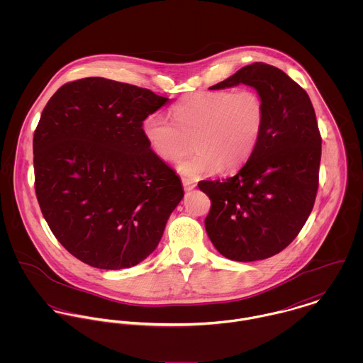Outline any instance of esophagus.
<instances>
[{"label":"esophagus","instance_id":"esophagus-1","mask_svg":"<svg viewBox=\"0 0 363 363\" xmlns=\"http://www.w3.org/2000/svg\"><path fill=\"white\" fill-rule=\"evenodd\" d=\"M182 183H183V187H184L186 191H190V190H193V189L197 186L196 182H193V180H190V179H186V177L182 179Z\"/></svg>","mask_w":363,"mask_h":363}]
</instances>
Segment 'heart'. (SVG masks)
Masks as SVG:
<instances>
[{
    "label": "heart",
    "instance_id": "heart-1",
    "mask_svg": "<svg viewBox=\"0 0 363 363\" xmlns=\"http://www.w3.org/2000/svg\"><path fill=\"white\" fill-rule=\"evenodd\" d=\"M174 121L152 113L143 121V133L156 155L176 160L189 177L207 176L218 169L242 166L255 152L265 124V104L259 92L207 91L187 96L173 107Z\"/></svg>",
    "mask_w": 363,
    "mask_h": 363
}]
</instances>
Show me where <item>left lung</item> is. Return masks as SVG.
<instances>
[{
  "label": "left lung",
  "instance_id": "obj_1",
  "mask_svg": "<svg viewBox=\"0 0 363 363\" xmlns=\"http://www.w3.org/2000/svg\"><path fill=\"white\" fill-rule=\"evenodd\" d=\"M239 84L253 86L265 104L259 144L235 176L199 187L211 200L212 245L223 257L246 262L278 255L306 223L318 189L321 137L309 95L279 68L253 62L209 89Z\"/></svg>",
  "mask_w": 363,
  "mask_h": 363
}]
</instances>
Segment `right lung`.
Returning <instances> with one entry per match:
<instances>
[{
	"label": "right lung",
	"instance_id": "add662e5",
	"mask_svg": "<svg viewBox=\"0 0 363 363\" xmlns=\"http://www.w3.org/2000/svg\"><path fill=\"white\" fill-rule=\"evenodd\" d=\"M169 99L92 77L62 85L33 135L35 190L57 240L82 262L121 269L147 259L184 193L143 121Z\"/></svg>",
	"mask_w": 363,
	"mask_h": 363
}]
</instances>
